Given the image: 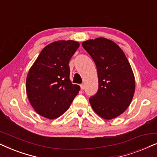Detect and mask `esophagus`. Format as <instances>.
I'll use <instances>...</instances> for the list:
<instances>
[{
    "instance_id": "34e87169",
    "label": "esophagus",
    "mask_w": 157,
    "mask_h": 157,
    "mask_svg": "<svg viewBox=\"0 0 157 157\" xmlns=\"http://www.w3.org/2000/svg\"><path fill=\"white\" fill-rule=\"evenodd\" d=\"M80 86H81V90H83V89H84V84H83V83H82V84H81L80 85Z\"/></svg>"
}]
</instances>
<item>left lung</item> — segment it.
I'll return each mask as SVG.
<instances>
[{
	"label": "left lung",
	"instance_id": "1",
	"mask_svg": "<svg viewBox=\"0 0 157 157\" xmlns=\"http://www.w3.org/2000/svg\"><path fill=\"white\" fill-rule=\"evenodd\" d=\"M97 68L98 90L89 98L96 114L106 120L123 113L132 102L135 78L125 53L118 45L106 38L82 43Z\"/></svg>",
	"mask_w": 157,
	"mask_h": 157
}]
</instances>
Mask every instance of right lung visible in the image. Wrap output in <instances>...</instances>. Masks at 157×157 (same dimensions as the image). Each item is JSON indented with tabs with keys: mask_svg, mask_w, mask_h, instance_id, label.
<instances>
[{
	"mask_svg": "<svg viewBox=\"0 0 157 157\" xmlns=\"http://www.w3.org/2000/svg\"><path fill=\"white\" fill-rule=\"evenodd\" d=\"M78 42L60 40L44 47L29 71L26 94L38 114L48 119L61 117L70 107L80 86L69 78L70 59Z\"/></svg>",
	"mask_w": 157,
	"mask_h": 157,
	"instance_id": "right-lung-1",
	"label": "right lung"
}]
</instances>
